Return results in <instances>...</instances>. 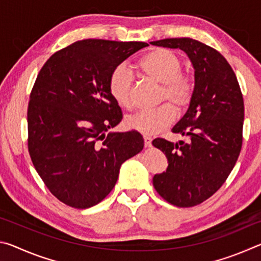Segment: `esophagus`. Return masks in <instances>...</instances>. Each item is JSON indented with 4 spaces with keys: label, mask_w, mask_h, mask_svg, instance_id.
<instances>
[{
    "label": "esophagus",
    "mask_w": 261,
    "mask_h": 261,
    "mask_svg": "<svg viewBox=\"0 0 261 261\" xmlns=\"http://www.w3.org/2000/svg\"><path fill=\"white\" fill-rule=\"evenodd\" d=\"M144 145H145V147H151L152 139L149 138V137H144Z\"/></svg>",
    "instance_id": "1"
}]
</instances>
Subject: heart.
Wrapping results in <instances>:
<instances>
[{
    "mask_svg": "<svg viewBox=\"0 0 261 261\" xmlns=\"http://www.w3.org/2000/svg\"><path fill=\"white\" fill-rule=\"evenodd\" d=\"M145 76L160 84L162 91L161 101L167 100L176 109L188 107L192 99L193 86L191 82L182 74L183 64L179 57L169 49L156 48L147 53L138 64ZM131 70L124 64L115 68L109 76L108 90L112 98L123 108H131L132 98ZM170 105L151 110H140L125 118V125L145 136H154L169 126L175 120V112Z\"/></svg>",
    "mask_w": 261,
    "mask_h": 261,
    "instance_id": "b5f03b06",
    "label": "heart"
}]
</instances>
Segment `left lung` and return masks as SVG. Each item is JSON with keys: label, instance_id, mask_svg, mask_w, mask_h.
Listing matches in <instances>:
<instances>
[{"label": "left lung", "instance_id": "left-lung-1", "mask_svg": "<svg viewBox=\"0 0 261 261\" xmlns=\"http://www.w3.org/2000/svg\"><path fill=\"white\" fill-rule=\"evenodd\" d=\"M151 43L183 50L194 70L192 99L171 129L187 141L156 138L152 143L168 160L167 170L153 177L156 192L171 205L192 207L218 191L240 155L244 122L242 92L233 70L214 48L190 38Z\"/></svg>", "mask_w": 261, "mask_h": 261}]
</instances>
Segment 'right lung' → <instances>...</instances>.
Listing matches in <instances>:
<instances>
[{"label": "right lung", "mask_w": 261, "mask_h": 261, "mask_svg": "<svg viewBox=\"0 0 261 261\" xmlns=\"http://www.w3.org/2000/svg\"><path fill=\"white\" fill-rule=\"evenodd\" d=\"M146 42L77 41L49 57L39 72L28 109L29 152L57 199L74 208L103 200L122 163L144 147L139 132H113L122 121L108 90L109 76Z\"/></svg>", "instance_id": "right-lung-1"}]
</instances>
